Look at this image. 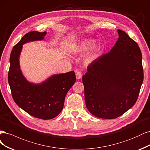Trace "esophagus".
Returning a JSON list of instances; mask_svg holds the SVG:
<instances>
[{"label": "esophagus", "mask_w": 150, "mask_h": 150, "mask_svg": "<svg viewBox=\"0 0 150 150\" xmlns=\"http://www.w3.org/2000/svg\"><path fill=\"white\" fill-rule=\"evenodd\" d=\"M82 76V72L81 71H76V77L77 79H80Z\"/></svg>", "instance_id": "esophagus-1"}]
</instances>
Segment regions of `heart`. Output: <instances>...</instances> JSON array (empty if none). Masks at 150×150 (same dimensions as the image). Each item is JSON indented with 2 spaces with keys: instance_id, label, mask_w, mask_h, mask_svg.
Instances as JSON below:
<instances>
[{
  "instance_id": "1",
  "label": "heart",
  "mask_w": 150,
  "mask_h": 150,
  "mask_svg": "<svg viewBox=\"0 0 150 150\" xmlns=\"http://www.w3.org/2000/svg\"><path fill=\"white\" fill-rule=\"evenodd\" d=\"M93 41L91 40H86L83 42H82L80 43V44L77 46L76 50L79 52H85L86 50H87L89 49L91 47V45H93ZM97 50L95 49V50L92 51L90 52L87 56V58H86V61L88 62H90L91 61H93L94 59H95L96 57H97Z\"/></svg>"
}]
</instances>
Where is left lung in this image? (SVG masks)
I'll list each match as a JSON object with an SVG mask.
<instances>
[{"instance_id":"obj_1","label":"left lung","mask_w":150,"mask_h":150,"mask_svg":"<svg viewBox=\"0 0 150 150\" xmlns=\"http://www.w3.org/2000/svg\"><path fill=\"white\" fill-rule=\"evenodd\" d=\"M110 52L90 63L82 77L86 108L95 117L115 119L136 103L143 81L142 55L138 43L118 30Z\"/></svg>"}]
</instances>
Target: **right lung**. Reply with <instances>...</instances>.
Masks as SVG:
<instances>
[{"instance_id":"obj_1","label":"right lung","mask_w":150,"mask_h":150,"mask_svg":"<svg viewBox=\"0 0 150 150\" xmlns=\"http://www.w3.org/2000/svg\"><path fill=\"white\" fill-rule=\"evenodd\" d=\"M46 32H30L13 47L10 56L8 82L16 103L32 117L52 119L59 115L64 105L65 96L76 81L74 71L53 75L41 84L30 83L24 78L19 65L22 45L42 40Z\"/></svg>"}]
</instances>
